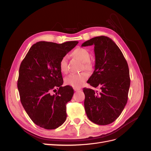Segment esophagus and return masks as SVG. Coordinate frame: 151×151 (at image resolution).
<instances>
[{
	"mask_svg": "<svg viewBox=\"0 0 151 151\" xmlns=\"http://www.w3.org/2000/svg\"><path fill=\"white\" fill-rule=\"evenodd\" d=\"M74 90L75 91H78L81 90V89H80V88H74Z\"/></svg>",
	"mask_w": 151,
	"mask_h": 151,
	"instance_id": "34e87169",
	"label": "esophagus"
}]
</instances>
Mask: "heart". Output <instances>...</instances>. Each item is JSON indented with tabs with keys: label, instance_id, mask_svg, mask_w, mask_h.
Instances as JSON below:
<instances>
[{
	"label": "heart",
	"instance_id": "heart-1",
	"mask_svg": "<svg viewBox=\"0 0 151 151\" xmlns=\"http://www.w3.org/2000/svg\"><path fill=\"white\" fill-rule=\"evenodd\" d=\"M72 55L73 57L83 62L82 69H84L89 72L93 70V64L92 62L90 60L91 54L88 50L81 47L77 48L72 52ZM59 67L63 74H67L68 72L67 58L66 56L62 58ZM88 74L86 72H81L79 74H72L65 77V83L67 85L74 87V88H79L88 79Z\"/></svg>",
	"mask_w": 151,
	"mask_h": 151
}]
</instances>
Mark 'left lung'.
Masks as SVG:
<instances>
[{
  "label": "left lung",
  "instance_id": "8db88e82",
  "mask_svg": "<svg viewBox=\"0 0 151 151\" xmlns=\"http://www.w3.org/2000/svg\"><path fill=\"white\" fill-rule=\"evenodd\" d=\"M94 45L95 69L87 83L100 92L83 89L86 115L99 125L116 120L128 100L130 84L129 68L120 49L109 38L97 36L86 41L82 47Z\"/></svg>",
  "mask_w": 151,
  "mask_h": 151
}]
</instances>
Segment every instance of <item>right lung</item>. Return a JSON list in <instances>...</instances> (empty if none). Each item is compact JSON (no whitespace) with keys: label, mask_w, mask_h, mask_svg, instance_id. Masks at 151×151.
I'll use <instances>...</instances> for the list:
<instances>
[{"label":"right lung","mask_w":151,"mask_h":151,"mask_svg":"<svg viewBox=\"0 0 151 151\" xmlns=\"http://www.w3.org/2000/svg\"><path fill=\"white\" fill-rule=\"evenodd\" d=\"M78 43L39 42L32 46L22 61L17 88L22 106L36 125L55 129L66 120V104L74 94L63 81L59 64L62 58ZM58 92L52 95V91Z\"/></svg>","instance_id":"right-lung-1"}]
</instances>
